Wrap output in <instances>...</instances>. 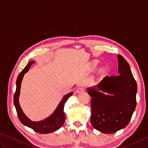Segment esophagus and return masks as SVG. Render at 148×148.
<instances>
[{
	"mask_svg": "<svg viewBox=\"0 0 148 148\" xmlns=\"http://www.w3.org/2000/svg\"><path fill=\"white\" fill-rule=\"evenodd\" d=\"M84 91V88L83 87H79V88H77V90H76V92L77 93H80L83 92Z\"/></svg>",
	"mask_w": 148,
	"mask_h": 148,
	"instance_id": "esophagus-1",
	"label": "esophagus"
}]
</instances>
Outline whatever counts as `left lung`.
<instances>
[{
  "instance_id": "obj_1",
  "label": "left lung",
  "mask_w": 148,
  "mask_h": 148,
  "mask_svg": "<svg viewBox=\"0 0 148 148\" xmlns=\"http://www.w3.org/2000/svg\"><path fill=\"white\" fill-rule=\"evenodd\" d=\"M117 76H106L97 86L88 88L91 97L93 128L104 134H112L124 128L136 109L137 86L130 65L118 55Z\"/></svg>"
}]
</instances>
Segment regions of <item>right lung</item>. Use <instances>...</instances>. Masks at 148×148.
Wrapping results in <instances>:
<instances>
[{"instance_id":"1","label":"right lung","mask_w":148,"mask_h":148,"mask_svg":"<svg viewBox=\"0 0 148 148\" xmlns=\"http://www.w3.org/2000/svg\"><path fill=\"white\" fill-rule=\"evenodd\" d=\"M34 63V61L30 62L23 69L20 74L18 75L16 79V89L14 94V103L16 110L17 114L21 123L25 126L32 128L36 132L39 134H49L58 130L62 127L65 120V114L64 112V108L65 102L72 95V92L69 93L63 97L61 102H60L57 108L55 110L51 115L49 117L39 121H33L27 118L22 111L19 103V96L20 93V88L21 81L23 79L24 74L29 71V68Z\"/></svg>"}]
</instances>
